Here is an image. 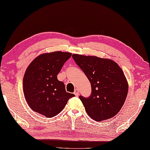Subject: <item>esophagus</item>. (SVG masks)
<instances>
[{
	"mask_svg": "<svg viewBox=\"0 0 150 150\" xmlns=\"http://www.w3.org/2000/svg\"><path fill=\"white\" fill-rule=\"evenodd\" d=\"M74 94L76 96H78L79 94V90L78 89H75V91H74Z\"/></svg>",
	"mask_w": 150,
	"mask_h": 150,
	"instance_id": "34e87169",
	"label": "esophagus"
}]
</instances>
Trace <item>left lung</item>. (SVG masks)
I'll return each mask as SVG.
<instances>
[{
	"instance_id": "8db88e82",
	"label": "left lung",
	"mask_w": 150,
	"mask_h": 150,
	"mask_svg": "<svg viewBox=\"0 0 150 150\" xmlns=\"http://www.w3.org/2000/svg\"><path fill=\"white\" fill-rule=\"evenodd\" d=\"M90 82L92 93L79 99L91 118L101 122L112 118L121 110L127 98L128 83L115 62L94 56L72 55Z\"/></svg>"
}]
</instances>
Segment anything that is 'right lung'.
Returning a JSON list of instances; mask_svg holds the SVG:
<instances>
[{
    "mask_svg": "<svg viewBox=\"0 0 150 150\" xmlns=\"http://www.w3.org/2000/svg\"><path fill=\"white\" fill-rule=\"evenodd\" d=\"M71 53L55 51L38 56L26 69L23 92L29 107L47 118L63 110L73 93L66 92L65 85L57 75Z\"/></svg>",
    "mask_w": 150,
    "mask_h": 150,
    "instance_id": "1",
    "label": "right lung"
}]
</instances>
